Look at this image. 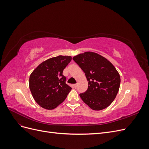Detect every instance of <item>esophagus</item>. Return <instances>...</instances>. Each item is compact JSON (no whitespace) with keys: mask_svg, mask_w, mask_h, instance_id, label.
<instances>
[{"mask_svg":"<svg viewBox=\"0 0 149 149\" xmlns=\"http://www.w3.org/2000/svg\"><path fill=\"white\" fill-rule=\"evenodd\" d=\"M73 87H74V88H77V86H78V84H73Z\"/></svg>","mask_w":149,"mask_h":149,"instance_id":"1","label":"esophagus"}]
</instances>
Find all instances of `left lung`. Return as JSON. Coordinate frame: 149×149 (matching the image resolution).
<instances>
[{
	"instance_id": "left-lung-1",
	"label": "left lung",
	"mask_w": 149,
	"mask_h": 149,
	"mask_svg": "<svg viewBox=\"0 0 149 149\" xmlns=\"http://www.w3.org/2000/svg\"><path fill=\"white\" fill-rule=\"evenodd\" d=\"M85 73L88 88L79 94L83 102L95 111L107 107L119 91L120 78L116 68L106 58L91 52L73 58Z\"/></svg>"
}]
</instances>
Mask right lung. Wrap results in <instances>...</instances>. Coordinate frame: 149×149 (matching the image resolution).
<instances>
[{"label": "right lung", "instance_id": "right-lung-1", "mask_svg": "<svg viewBox=\"0 0 149 149\" xmlns=\"http://www.w3.org/2000/svg\"><path fill=\"white\" fill-rule=\"evenodd\" d=\"M71 58L62 55L51 58L40 64L31 73L30 91L36 102L44 109H55L65 101L71 90L63 75Z\"/></svg>", "mask_w": 149, "mask_h": 149}]
</instances>
